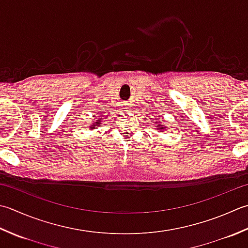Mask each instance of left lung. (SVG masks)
<instances>
[{"label": "left lung", "mask_w": 248, "mask_h": 248, "mask_svg": "<svg viewBox=\"0 0 248 248\" xmlns=\"http://www.w3.org/2000/svg\"><path fill=\"white\" fill-rule=\"evenodd\" d=\"M160 123H162V120H160V121L158 120V124H160ZM156 125H157V127H161V128H162L161 124H156Z\"/></svg>", "instance_id": "8db88e82"}]
</instances>
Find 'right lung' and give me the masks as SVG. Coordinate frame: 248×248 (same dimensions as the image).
I'll return each mask as SVG.
<instances>
[{"label":"right lung","mask_w":248,"mask_h":248,"mask_svg":"<svg viewBox=\"0 0 248 248\" xmlns=\"http://www.w3.org/2000/svg\"><path fill=\"white\" fill-rule=\"evenodd\" d=\"M98 124H99V123H95L93 125H92L91 128H95V127H98Z\"/></svg>","instance_id":"1"}]
</instances>
